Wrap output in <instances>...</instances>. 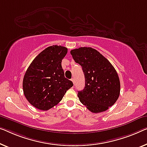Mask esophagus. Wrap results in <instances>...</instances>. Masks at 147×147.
I'll list each match as a JSON object with an SVG mask.
<instances>
[{"label": "esophagus", "instance_id": "34e87169", "mask_svg": "<svg viewBox=\"0 0 147 147\" xmlns=\"http://www.w3.org/2000/svg\"><path fill=\"white\" fill-rule=\"evenodd\" d=\"M71 81H72V82H73V84H74V79L73 78H71Z\"/></svg>", "mask_w": 147, "mask_h": 147}]
</instances>
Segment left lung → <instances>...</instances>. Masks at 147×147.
<instances>
[{
	"mask_svg": "<svg viewBox=\"0 0 147 147\" xmlns=\"http://www.w3.org/2000/svg\"><path fill=\"white\" fill-rule=\"evenodd\" d=\"M71 54L82 68L85 86L79 91L80 102L92 113L106 111L117 101L120 82L115 68L97 50L92 47L73 49Z\"/></svg>",
	"mask_w": 147,
	"mask_h": 147,
	"instance_id": "8db88e82",
	"label": "left lung"
}]
</instances>
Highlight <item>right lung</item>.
<instances>
[{
  "mask_svg": "<svg viewBox=\"0 0 147 147\" xmlns=\"http://www.w3.org/2000/svg\"><path fill=\"white\" fill-rule=\"evenodd\" d=\"M67 48L61 45L48 47L34 59L23 79V91L28 101L35 108L46 111L61 101L73 86L65 77L61 66Z\"/></svg>",
  "mask_w": 147,
  "mask_h": 147,
  "instance_id": "add662e5",
  "label": "right lung"
}]
</instances>
